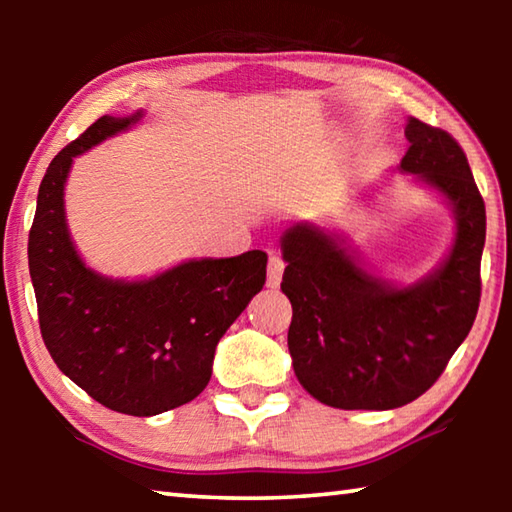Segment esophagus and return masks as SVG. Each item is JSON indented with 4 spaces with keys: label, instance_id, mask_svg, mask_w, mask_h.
Wrapping results in <instances>:
<instances>
[{
    "label": "esophagus",
    "instance_id": "1",
    "mask_svg": "<svg viewBox=\"0 0 512 512\" xmlns=\"http://www.w3.org/2000/svg\"><path fill=\"white\" fill-rule=\"evenodd\" d=\"M284 266H287V262H284L282 255H277V253L268 255V268H266V284H268V287H273V289L280 287Z\"/></svg>",
    "mask_w": 512,
    "mask_h": 512
}]
</instances>
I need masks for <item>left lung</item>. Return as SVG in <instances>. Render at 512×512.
I'll return each instance as SVG.
<instances>
[{
  "label": "left lung",
  "instance_id": "obj_1",
  "mask_svg": "<svg viewBox=\"0 0 512 512\" xmlns=\"http://www.w3.org/2000/svg\"><path fill=\"white\" fill-rule=\"evenodd\" d=\"M400 167L452 203L458 232L447 262L395 289L363 271L325 232L296 225L282 237L291 300L289 352L309 395L334 409H397L436 384L474 325L481 300L485 203L470 162L443 128L411 119Z\"/></svg>",
  "mask_w": 512,
  "mask_h": 512
}]
</instances>
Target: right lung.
<instances>
[{
	"mask_svg": "<svg viewBox=\"0 0 512 512\" xmlns=\"http://www.w3.org/2000/svg\"><path fill=\"white\" fill-rule=\"evenodd\" d=\"M137 117H99L51 160L29 232V271L56 366L106 409L146 418L201 395L216 343L264 287L266 253L194 259L144 282L85 268L67 232L65 178L74 155Z\"/></svg>",
	"mask_w": 512,
	"mask_h": 512,
	"instance_id": "add662e5",
	"label": "right lung"
}]
</instances>
